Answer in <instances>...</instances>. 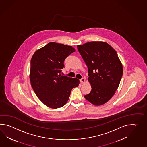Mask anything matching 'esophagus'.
Wrapping results in <instances>:
<instances>
[{"label": "esophagus", "mask_w": 147, "mask_h": 147, "mask_svg": "<svg viewBox=\"0 0 147 147\" xmlns=\"http://www.w3.org/2000/svg\"><path fill=\"white\" fill-rule=\"evenodd\" d=\"M80 81L81 82V83H84L85 81V79L84 78H81V79L80 80Z\"/></svg>", "instance_id": "obj_1"}]
</instances>
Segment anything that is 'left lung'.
<instances>
[{"instance_id":"1","label":"left lung","mask_w":147,"mask_h":147,"mask_svg":"<svg viewBox=\"0 0 147 147\" xmlns=\"http://www.w3.org/2000/svg\"><path fill=\"white\" fill-rule=\"evenodd\" d=\"M88 69L90 92L84 98L95 106L106 103L116 93L122 78L123 67L117 53L103 41H91L77 46Z\"/></svg>"}]
</instances>
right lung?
Returning <instances> with one entry per match:
<instances>
[{"label":"right lung","instance_id":"obj_1","mask_svg":"<svg viewBox=\"0 0 147 147\" xmlns=\"http://www.w3.org/2000/svg\"><path fill=\"white\" fill-rule=\"evenodd\" d=\"M75 51L72 46L51 42L36 50L31 58V86L39 100L50 108L63 106L72 88L80 83L77 78L61 74L65 60Z\"/></svg>","mask_w":147,"mask_h":147}]
</instances>
